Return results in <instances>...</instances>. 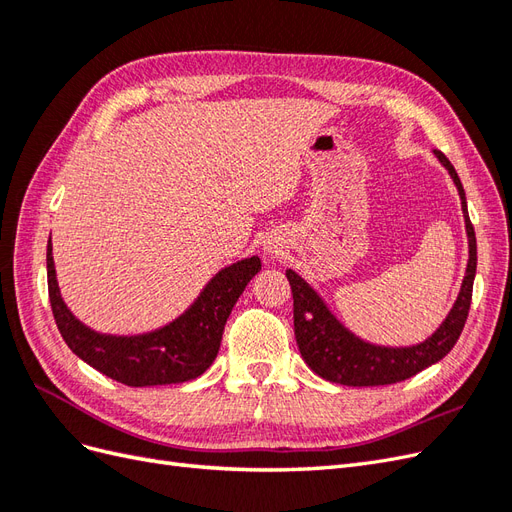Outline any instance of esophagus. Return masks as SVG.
<instances>
[{
	"label": "esophagus",
	"mask_w": 512,
	"mask_h": 512,
	"mask_svg": "<svg viewBox=\"0 0 512 512\" xmlns=\"http://www.w3.org/2000/svg\"><path fill=\"white\" fill-rule=\"evenodd\" d=\"M262 245H265V252L269 254V256H273V258H277V256H282L284 254V243L280 241V239H265V243H262Z\"/></svg>",
	"instance_id": "obj_1"
}]
</instances>
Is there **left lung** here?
Wrapping results in <instances>:
<instances>
[{"label":"left lung","instance_id":"8db88e82","mask_svg":"<svg viewBox=\"0 0 512 512\" xmlns=\"http://www.w3.org/2000/svg\"><path fill=\"white\" fill-rule=\"evenodd\" d=\"M433 153H436V158L457 185L463 220H466L468 232L470 258L457 301L444 322L425 342L414 346H378L365 342V339L346 329L331 314V309L320 299V294L301 275L288 269L286 277L290 282L294 301V337H297L303 361L324 380L344 386L395 384L416 376L418 371H423L433 363H438L457 344L472 301V284L476 275V235L468 215L466 192H463L455 166L448 162L442 151L436 149Z\"/></svg>","mask_w":512,"mask_h":512}]
</instances>
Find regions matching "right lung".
<instances>
[{
  "label": "right lung",
  "mask_w": 512,
  "mask_h": 512,
  "mask_svg": "<svg viewBox=\"0 0 512 512\" xmlns=\"http://www.w3.org/2000/svg\"><path fill=\"white\" fill-rule=\"evenodd\" d=\"M258 271V256L232 262L215 273L198 299L166 327L143 335H106L85 327L61 299L53 245H46L49 299L61 337L87 365L128 386L179 384L205 374L218 356L232 307Z\"/></svg>",
  "instance_id": "1"
}]
</instances>
